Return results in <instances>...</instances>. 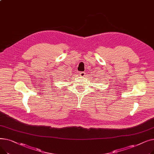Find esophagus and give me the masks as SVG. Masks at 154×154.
Segmentation results:
<instances>
[{"label":"esophagus","instance_id":"esophagus-1","mask_svg":"<svg viewBox=\"0 0 154 154\" xmlns=\"http://www.w3.org/2000/svg\"><path fill=\"white\" fill-rule=\"evenodd\" d=\"M85 73L84 72H79V75L80 77H85Z\"/></svg>","mask_w":154,"mask_h":154}]
</instances>
